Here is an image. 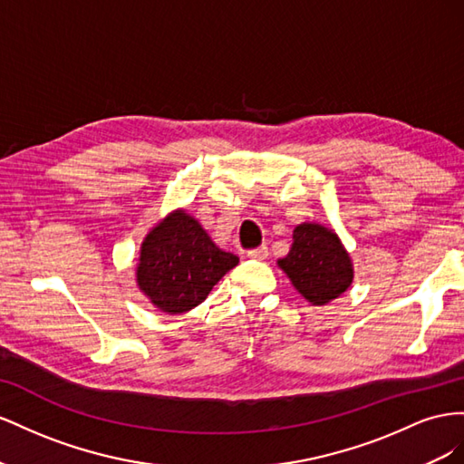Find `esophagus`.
<instances>
[{
    "instance_id": "34e87169",
    "label": "esophagus",
    "mask_w": 464,
    "mask_h": 464,
    "mask_svg": "<svg viewBox=\"0 0 464 464\" xmlns=\"http://www.w3.org/2000/svg\"><path fill=\"white\" fill-rule=\"evenodd\" d=\"M248 256L250 258H256V260H264L268 256V246L266 245H260L256 248H250L248 250Z\"/></svg>"
}]
</instances>
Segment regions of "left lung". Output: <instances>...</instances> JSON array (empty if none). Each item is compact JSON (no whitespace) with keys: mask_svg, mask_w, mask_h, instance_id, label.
I'll use <instances>...</instances> for the list:
<instances>
[{"mask_svg":"<svg viewBox=\"0 0 464 464\" xmlns=\"http://www.w3.org/2000/svg\"><path fill=\"white\" fill-rule=\"evenodd\" d=\"M277 264L313 305H324L342 295L353 277L352 260L336 233L316 223L295 227L289 255Z\"/></svg>","mask_w":464,"mask_h":464,"instance_id":"1","label":"left lung"}]
</instances>
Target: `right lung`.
Listing matches in <instances>:
<instances>
[{
  "label": "right lung",
  "instance_id": "obj_1",
  "mask_svg": "<svg viewBox=\"0 0 464 464\" xmlns=\"http://www.w3.org/2000/svg\"><path fill=\"white\" fill-rule=\"evenodd\" d=\"M237 262L239 256L216 246L202 225L180 209L145 237L138 285L161 311L187 313L200 305Z\"/></svg>",
  "mask_w": 464,
  "mask_h": 464
}]
</instances>
